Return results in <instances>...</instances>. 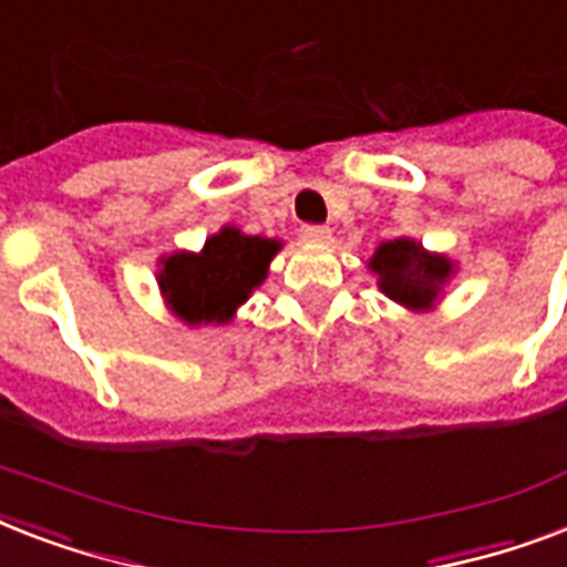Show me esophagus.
I'll return each instance as SVG.
<instances>
[{"label": "esophagus", "mask_w": 567, "mask_h": 567, "mask_svg": "<svg viewBox=\"0 0 567 567\" xmlns=\"http://www.w3.org/2000/svg\"><path fill=\"white\" fill-rule=\"evenodd\" d=\"M300 231H302V238L311 240V244H327V240L332 238L329 226H318V223H306Z\"/></svg>", "instance_id": "34e87169"}]
</instances>
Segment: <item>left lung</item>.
I'll use <instances>...</instances> for the list:
<instances>
[{"label": "left lung", "mask_w": 567, "mask_h": 567, "mask_svg": "<svg viewBox=\"0 0 567 567\" xmlns=\"http://www.w3.org/2000/svg\"><path fill=\"white\" fill-rule=\"evenodd\" d=\"M371 267L379 274V288L409 309H430L453 270L447 258L430 256L421 244L405 238L382 244L371 258Z\"/></svg>", "instance_id": "obj_1"}]
</instances>
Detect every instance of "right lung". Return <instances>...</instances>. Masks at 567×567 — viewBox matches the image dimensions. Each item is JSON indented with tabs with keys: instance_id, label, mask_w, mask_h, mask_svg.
Wrapping results in <instances>:
<instances>
[{
	"instance_id": "obj_1",
	"label": "right lung",
	"mask_w": 567,
	"mask_h": 567,
	"mask_svg": "<svg viewBox=\"0 0 567 567\" xmlns=\"http://www.w3.org/2000/svg\"><path fill=\"white\" fill-rule=\"evenodd\" d=\"M279 240L223 229L205 240L199 256L176 252L164 261L162 291L188 323H226L231 311L261 285Z\"/></svg>"
}]
</instances>
